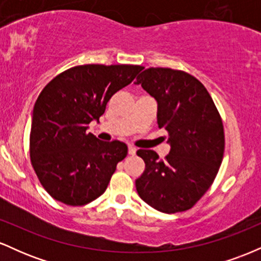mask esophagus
<instances>
[{
    "label": "esophagus",
    "instance_id": "obj_1",
    "mask_svg": "<svg viewBox=\"0 0 261 261\" xmlns=\"http://www.w3.org/2000/svg\"><path fill=\"white\" fill-rule=\"evenodd\" d=\"M128 154L130 155L136 154V147H134V146H128Z\"/></svg>",
    "mask_w": 261,
    "mask_h": 261
}]
</instances>
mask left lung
I'll return each instance as SVG.
<instances>
[{
  "label": "left lung",
  "mask_w": 261,
  "mask_h": 261,
  "mask_svg": "<svg viewBox=\"0 0 261 261\" xmlns=\"http://www.w3.org/2000/svg\"><path fill=\"white\" fill-rule=\"evenodd\" d=\"M136 81L157 100L158 126L170 143L164 160L151 149L137 151L146 168L135 181L136 190L158 211H187L208 190L222 163V118L205 86L190 73L149 67Z\"/></svg>",
  "instance_id": "8db88e82"
}]
</instances>
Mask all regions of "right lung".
<instances>
[{
  "instance_id": "obj_1",
  "label": "right lung",
  "mask_w": 261,
  "mask_h": 261,
  "mask_svg": "<svg viewBox=\"0 0 261 261\" xmlns=\"http://www.w3.org/2000/svg\"><path fill=\"white\" fill-rule=\"evenodd\" d=\"M143 70L137 65H81L50 81L33 110L29 154L50 196L83 206L107 190L116 164L127 154L120 141L104 142L87 133L107 103Z\"/></svg>"
}]
</instances>
